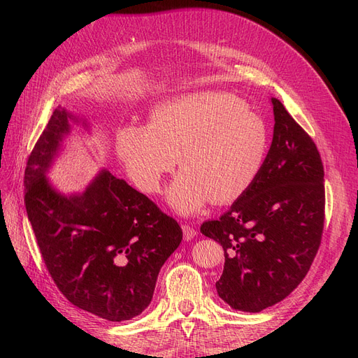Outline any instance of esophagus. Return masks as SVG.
<instances>
[{
	"label": "esophagus",
	"mask_w": 358,
	"mask_h": 358,
	"mask_svg": "<svg viewBox=\"0 0 358 358\" xmlns=\"http://www.w3.org/2000/svg\"><path fill=\"white\" fill-rule=\"evenodd\" d=\"M182 230H183V239H185V241H192V239H194V237H196V236H197V231H196V230H194V229H192V227L187 225V224L182 227Z\"/></svg>",
	"instance_id": "34e87169"
}]
</instances>
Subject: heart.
Here are the masks:
<instances>
[{
    "instance_id": "heart-1",
    "label": "heart",
    "mask_w": 358,
    "mask_h": 358,
    "mask_svg": "<svg viewBox=\"0 0 358 358\" xmlns=\"http://www.w3.org/2000/svg\"><path fill=\"white\" fill-rule=\"evenodd\" d=\"M264 119L229 92H196L158 104L150 124L119 129L116 149L129 178L149 194L183 167L167 189L170 208L200 212L212 199L229 203L252 187L268 152ZM182 157H180V152Z\"/></svg>"
}]
</instances>
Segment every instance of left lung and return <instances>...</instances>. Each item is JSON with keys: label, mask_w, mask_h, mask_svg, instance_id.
Wrapping results in <instances>:
<instances>
[{"label": "left lung", "mask_w": 358, "mask_h": 358, "mask_svg": "<svg viewBox=\"0 0 358 358\" xmlns=\"http://www.w3.org/2000/svg\"><path fill=\"white\" fill-rule=\"evenodd\" d=\"M275 127L262 173L220 220L200 231L224 249L218 296L236 310L262 312L309 272L324 227V167L318 149L284 104L270 99Z\"/></svg>", "instance_id": "1"}]
</instances>
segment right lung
I'll use <instances>...</instances> for the list:
<instances>
[{
    "label": "right lung",
    "mask_w": 358,
    "mask_h": 358,
    "mask_svg": "<svg viewBox=\"0 0 358 358\" xmlns=\"http://www.w3.org/2000/svg\"><path fill=\"white\" fill-rule=\"evenodd\" d=\"M71 125L90 131L85 117L55 109L28 158V220L49 273L69 301L107 321L131 320L152 300L159 270L180 245L182 229L104 167L80 192L53 187L48 173Z\"/></svg>",
    "instance_id": "1"
}]
</instances>
